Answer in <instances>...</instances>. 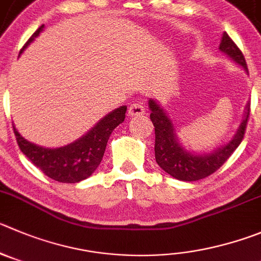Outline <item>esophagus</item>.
<instances>
[{"mask_svg": "<svg viewBox=\"0 0 261 261\" xmlns=\"http://www.w3.org/2000/svg\"><path fill=\"white\" fill-rule=\"evenodd\" d=\"M145 113L144 106L142 103H133L128 107V116L135 117V116H143Z\"/></svg>", "mask_w": 261, "mask_h": 261, "instance_id": "34e87169", "label": "esophagus"}]
</instances>
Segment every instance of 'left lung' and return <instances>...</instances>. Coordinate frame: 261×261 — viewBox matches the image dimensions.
<instances>
[{"mask_svg":"<svg viewBox=\"0 0 261 261\" xmlns=\"http://www.w3.org/2000/svg\"><path fill=\"white\" fill-rule=\"evenodd\" d=\"M219 50L225 54L236 64L247 70L242 51L225 32L221 37ZM148 107L150 109V119L154 126L155 162L165 172L182 181H196L214 174L241 144L250 116V103H247L242 122L232 140L210 153H192L179 142L172 119L166 111L154 99H149Z\"/></svg>","mask_w":261,"mask_h":261,"instance_id":"obj_1","label":"left lung"}]
</instances>
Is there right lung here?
<instances>
[{"label": "right lung", "mask_w": 261, "mask_h": 261, "mask_svg": "<svg viewBox=\"0 0 261 261\" xmlns=\"http://www.w3.org/2000/svg\"><path fill=\"white\" fill-rule=\"evenodd\" d=\"M41 25L27 41L20 54L36 40L43 31ZM127 107L122 106L107 114L85 135L70 144L59 148H45L24 139L14 127L19 148L32 164L37 166L46 176L60 182H79L91 176L103 160L107 143L114 128L125 121Z\"/></svg>", "instance_id": "obj_1"}]
</instances>
